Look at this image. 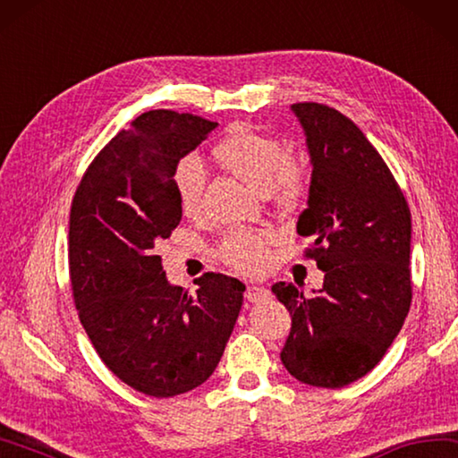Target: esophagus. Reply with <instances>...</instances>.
<instances>
[{
	"mask_svg": "<svg viewBox=\"0 0 458 458\" xmlns=\"http://www.w3.org/2000/svg\"><path fill=\"white\" fill-rule=\"evenodd\" d=\"M268 298V290L262 288V286H248L246 288V301L248 302H262Z\"/></svg>",
	"mask_w": 458,
	"mask_h": 458,
	"instance_id": "esophagus-1",
	"label": "esophagus"
}]
</instances>
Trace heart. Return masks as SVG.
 Listing matches in <instances>:
<instances>
[{
    "label": "heart",
    "mask_w": 458,
    "mask_h": 458,
    "mask_svg": "<svg viewBox=\"0 0 458 458\" xmlns=\"http://www.w3.org/2000/svg\"><path fill=\"white\" fill-rule=\"evenodd\" d=\"M214 157L224 168L262 194H274L280 204H293L304 190L301 168L288 162V149L278 140L234 128L214 148ZM204 172L196 157L180 160L174 170V190L184 214L200 210ZM224 262L236 270L256 272L266 258V236L256 230H238L226 236L220 246Z\"/></svg>",
    "instance_id": "obj_1"
}]
</instances>
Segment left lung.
Listing matches in <instances>:
<instances>
[{"instance_id": "8db88e82", "label": "left lung", "mask_w": 458, "mask_h": 458, "mask_svg": "<svg viewBox=\"0 0 458 458\" xmlns=\"http://www.w3.org/2000/svg\"><path fill=\"white\" fill-rule=\"evenodd\" d=\"M301 122L312 176L296 230L314 242L324 284L306 296L293 282L272 293L293 316L280 360L296 380L343 388L380 362L411 309V210L360 128L335 107L304 102Z\"/></svg>"}]
</instances>
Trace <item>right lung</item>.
<instances>
[{
  "label": "right lung",
  "mask_w": 458,
  "mask_h": 458,
  "mask_svg": "<svg viewBox=\"0 0 458 458\" xmlns=\"http://www.w3.org/2000/svg\"><path fill=\"white\" fill-rule=\"evenodd\" d=\"M218 123L152 110L110 140L70 212V280L104 364L138 393L168 398L212 377L246 286L206 272L196 294L165 278L157 244L182 220L174 170Z\"/></svg>",
  "instance_id": "1"
}]
</instances>
